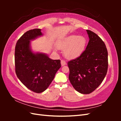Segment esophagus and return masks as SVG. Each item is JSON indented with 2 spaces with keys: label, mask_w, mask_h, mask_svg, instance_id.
Listing matches in <instances>:
<instances>
[{
  "label": "esophagus",
  "mask_w": 121,
  "mask_h": 121,
  "mask_svg": "<svg viewBox=\"0 0 121 121\" xmlns=\"http://www.w3.org/2000/svg\"><path fill=\"white\" fill-rule=\"evenodd\" d=\"M66 64V62H65V60H61V65L62 66H63V65H65Z\"/></svg>",
  "instance_id": "34e87169"
}]
</instances>
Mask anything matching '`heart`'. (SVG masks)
Returning a JSON list of instances; mask_svg holds the SVG:
<instances>
[{
	"label": "heart",
	"mask_w": 121,
	"mask_h": 121,
	"mask_svg": "<svg viewBox=\"0 0 121 121\" xmlns=\"http://www.w3.org/2000/svg\"><path fill=\"white\" fill-rule=\"evenodd\" d=\"M86 43V40L83 36L71 35L58 43L59 49L65 50V54L67 57H74L81 53Z\"/></svg>",
	"instance_id": "1"
}]
</instances>
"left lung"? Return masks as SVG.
Returning a JSON list of instances; mask_svg holds the SVG:
<instances>
[{"mask_svg": "<svg viewBox=\"0 0 121 121\" xmlns=\"http://www.w3.org/2000/svg\"><path fill=\"white\" fill-rule=\"evenodd\" d=\"M89 41L86 49L77 58L69 61V79L74 89L82 94L92 92L107 75L108 53L105 43L99 36L86 30Z\"/></svg>", "mask_w": 121, "mask_h": 121, "instance_id": "obj_1", "label": "left lung"}]
</instances>
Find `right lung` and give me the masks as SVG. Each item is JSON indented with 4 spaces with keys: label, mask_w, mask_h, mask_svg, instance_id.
<instances>
[{
    "label": "right lung",
    "mask_w": 121,
    "mask_h": 121,
    "mask_svg": "<svg viewBox=\"0 0 121 121\" xmlns=\"http://www.w3.org/2000/svg\"><path fill=\"white\" fill-rule=\"evenodd\" d=\"M41 35L40 29L25 33L17 40L14 53L17 78L27 88L38 93L48 87L61 67L60 60H53L45 54L34 53L31 51L30 40Z\"/></svg>",
    "instance_id": "right-lung-1"
}]
</instances>
